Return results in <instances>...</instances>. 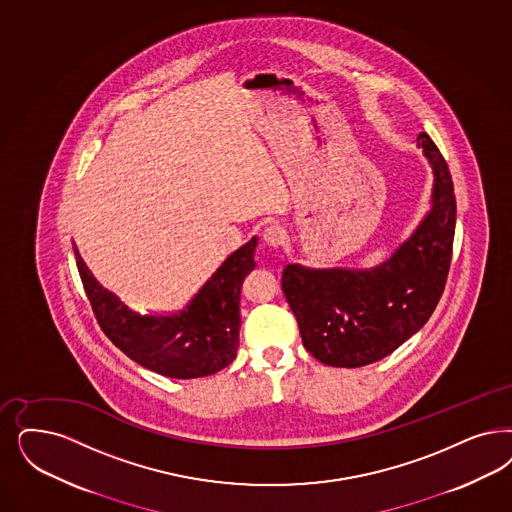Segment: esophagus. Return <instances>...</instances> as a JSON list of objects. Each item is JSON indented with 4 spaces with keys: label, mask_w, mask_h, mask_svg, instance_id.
Wrapping results in <instances>:
<instances>
[{
    "label": "esophagus",
    "mask_w": 512,
    "mask_h": 512,
    "mask_svg": "<svg viewBox=\"0 0 512 512\" xmlns=\"http://www.w3.org/2000/svg\"><path fill=\"white\" fill-rule=\"evenodd\" d=\"M263 240H265L268 246H282L283 240H285V230L280 225H270L263 232Z\"/></svg>",
    "instance_id": "obj_1"
}]
</instances>
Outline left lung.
Returning a JSON list of instances; mask_svg holds the SVG:
<instances>
[{
  "instance_id": "obj_1",
  "label": "left lung",
  "mask_w": 512,
  "mask_h": 512,
  "mask_svg": "<svg viewBox=\"0 0 512 512\" xmlns=\"http://www.w3.org/2000/svg\"><path fill=\"white\" fill-rule=\"evenodd\" d=\"M418 145L433 168V208L386 263L371 270L283 268L282 289L302 344L331 367H365L418 333L441 300L456 229L448 164L422 132Z\"/></svg>"
}]
</instances>
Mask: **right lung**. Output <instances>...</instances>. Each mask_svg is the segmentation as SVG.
Masks as SVG:
<instances>
[{
	"label": "right lung",
	"mask_w": 512,
	"mask_h": 512,
	"mask_svg": "<svg viewBox=\"0 0 512 512\" xmlns=\"http://www.w3.org/2000/svg\"><path fill=\"white\" fill-rule=\"evenodd\" d=\"M75 246V244H73ZM257 238L217 268L185 310L172 316H140L96 282L77 247L75 261L92 312L107 338L132 361L168 378H200L225 369L240 344V295L255 268Z\"/></svg>",
	"instance_id": "obj_1"
}]
</instances>
